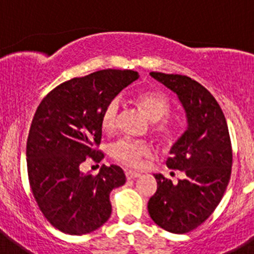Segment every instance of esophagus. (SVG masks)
<instances>
[{
    "label": "esophagus",
    "mask_w": 254,
    "mask_h": 254,
    "mask_svg": "<svg viewBox=\"0 0 254 254\" xmlns=\"http://www.w3.org/2000/svg\"><path fill=\"white\" fill-rule=\"evenodd\" d=\"M140 176H141V173L133 172V170H127V172H126V177H127V179L138 178Z\"/></svg>",
    "instance_id": "obj_1"
}]
</instances>
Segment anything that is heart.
<instances>
[{"label": "heart", "mask_w": 254, "mask_h": 254, "mask_svg": "<svg viewBox=\"0 0 254 254\" xmlns=\"http://www.w3.org/2000/svg\"><path fill=\"white\" fill-rule=\"evenodd\" d=\"M137 103L152 122L161 121L170 112L169 99L160 93L147 91V93L140 94L137 96ZM120 109L121 104L118 99H113L108 103L102 113V127L104 131L111 132L116 128L118 125ZM154 132L163 140L169 141L176 134V127L168 122L158 123L154 127ZM109 154L122 164L132 168H138L142 163V159L149 158L151 155V147L149 143L143 142V141L120 138L112 143L109 147Z\"/></svg>", "instance_id": "1"}]
</instances>
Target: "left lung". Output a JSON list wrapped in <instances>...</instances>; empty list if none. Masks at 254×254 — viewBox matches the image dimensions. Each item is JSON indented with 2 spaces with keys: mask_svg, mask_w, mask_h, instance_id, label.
I'll use <instances>...</instances> for the list:
<instances>
[{
  "mask_svg": "<svg viewBox=\"0 0 254 254\" xmlns=\"http://www.w3.org/2000/svg\"><path fill=\"white\" fill-rule=\"evenodd\" d=\"M150 75L177 94L187 117V129L167 160L168 168L183 172L185 178L173 183L163 174H154L158 190L147 210L156 225L183 234L201 225L223 198L232 174V142L225 116L206 87L188 76Z\"/></svg>",
  "mask_w": 254,
  "mask_h": 254,
  "instance_id": "8db88e82",
  "label": "left lung"
}]
</instances>
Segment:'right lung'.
<instances>
[{
	"mask_svg": "<svg viewBox=\"0 0 254 254\" xmlns=\"http://www.w3.org/2000/svg\"><path fill=\"white\" fill-rule=\"evenodd\" d=\"M138 78L132 69H102L58 85L42 100L26 142L31 192L52 225L82 235L111 217L112 190L126 183L122 168H100L98 176L82 173L87 158L99 163L104 154L102 113L125 87Z\"/></svg>",
	"mask_w": 254,
	"mask_h": 254,
	"instance_id": "add662e5",
	"label": "right lung"
}]
</instances>
